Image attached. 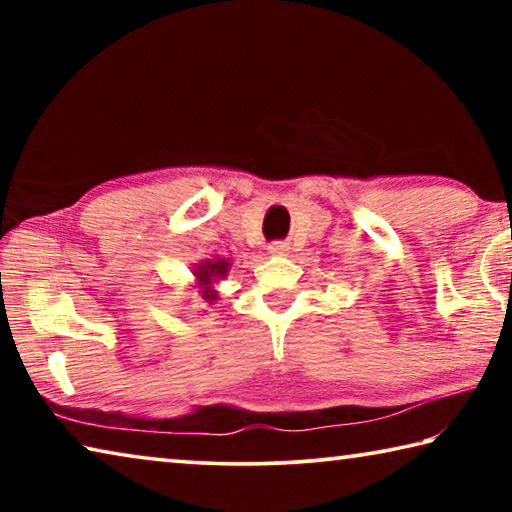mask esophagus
<instances>
[{
    "instance_id": "obj_1",
    "label": "esophagus",
    "mask_w": 512,
    "mask_h": 512,
    "mask_svg": "<svg viewBox=\"0 0 512 512\" xmlns=\"http://www.w3.org/2000/svg\"><path fill=\"white\" fill-rule=\"evenodd\" d=\"M289 244H284V241H275V244H271V246H268V253H271V255H277V257H280V255H287L289 253Z\"/></svg>"
}]
</instances>
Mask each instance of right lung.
<instances>
[{
    "label": "right lung",
    "mask_w": 512,
    "mask_h": 512,
    "mask_svg": "<svg viewBox=\"0 0 512 512\" xmlns=\"http://www.w3.org/2000/svg\"><path fill=\"white\" fill-rule=\"evenodd\" d=\"M230 259L225 257H212V259H203L198 262L192 273H194V289L201 293V298L205 302H214L219 300V291H216V284L225 280L230 273Z\"/></svg>",
    "instance_id": "add662e5"
}]
</instances>
